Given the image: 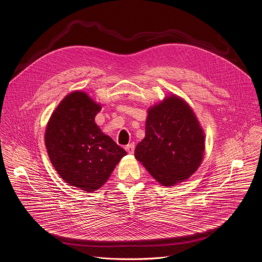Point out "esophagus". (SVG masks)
<instances>
[{
  "mask_svg": "<svg viewBox=\"0 0 262 262\" xmlns=\"http://www.w3.org/2000/svg\"><path fill=\"white\" fill-rule=\"evenodd\" d=\"M135 146H136L135 143H130V144H128V145L125 146V150H126L128 154L133 155L134 151H135Z\"/></svg>",
  "mask_w": 262,
  "mask_h": 262,
  "instance_id": "esophagus-1",
  "label": "esophagus"
}]
</instances>
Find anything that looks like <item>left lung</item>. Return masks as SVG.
<instances>
[{
	"label": "left lung",
	"mask_w": 262,
	"mask_h": 262,
	"mask_svg": "<svg viewBox=\"0 0 262 262\" xmlns=\"http://www.w3.org/2000/svg\"><path fill=\"white\" fill-rule=\"evenodd\" d=\"M145 138L136 159L165 186L188 179L204 155V134L193 110L176 95L148 108Z\"/></svg>",
	"instance_id": "obj_1"
}]
</instances>
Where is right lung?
<instances>
[{"label":"right lung","instance_id":"right-lung-1","mask_svg":"<svg viewBox=\"0 0 262 262\" xmlns=\"http://www.w3.org/2000/svg\"><path fill=\"white\" fill-rule=\"evenodd\" d=\"M100 110L87 93L71 92L54 111L45 136L49 158L61 178L89 193L103 185L126 156L95 123Z\"/></svg>","mask_w":262,"mask_h":262}]
</instances>
